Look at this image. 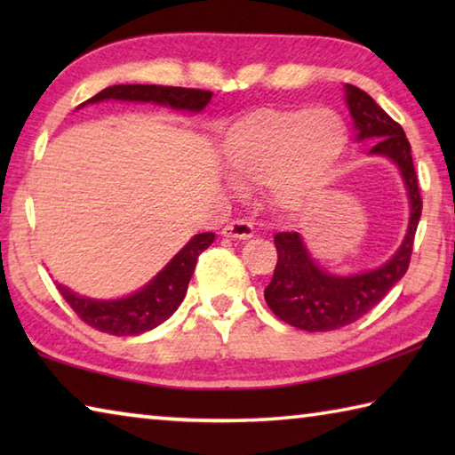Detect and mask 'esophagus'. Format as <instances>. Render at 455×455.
Listing matches in <instances>:
<instances>
[{"mask_svg": "<svg viewBox=\"0 0 455 455\" xmlns=\"http://www.w3.org/2000/svg\"><path fill=\"white\" fill-rule=\"evenodd\" d=\"M255 235V228L249 220L244 219H236V220H230L228 225L222 228V236L227 238H241V241H246V238H251Z\"/></svg>", "mask_w": 455, "mask_h": 455, "instance_id": "esophagus-1", "label": "esophagus"}]
</instances>
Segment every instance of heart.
I'll return each mask as SVG.
<instances>
[{"instance_id":"b5f03b06","label":"heart","mask_w":455,"mask_h":455,"mask_svg":"<svg viewBox=\"0 0 455 455\" xmlns=\"http://www.w3.org/2000/svg\"><path fill=\"white\" fill-rule=\"evenodd\" d=\"M345 142L331 110H259L228 130L225 158L236 184H271L276 203L297 211L325 188Z\"/></svg>"}]
</instances>
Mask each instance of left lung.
I'll return each mask as SVG.
<instances>
[{
    "label": "left lung",
    "instance_id": "obj_1",
    "mask_svg": "<svg viewBox=\"0 0 455 455\" xmlns=\"http://www.w3.org/2000/svg\"><path fill=\"white\" fill-rule=\"evenodd\" d=\"M357 140H377L371 154L387 156L403 176L411 217L402 246L383 267L353 276L329 275L315 265L299 233H276V267L265 301L276 317L303 331H335L363 317L410 268L413 238L421 217V195L411 146L403 128L367 92L345 84Z\"/></svg>",
    "mask_w": 455,
    "mask_h": 455
}]
</instances>
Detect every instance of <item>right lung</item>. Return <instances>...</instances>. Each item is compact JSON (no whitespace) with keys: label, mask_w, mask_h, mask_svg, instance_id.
I'll return each mask as SVG.
<instances>
[{"label":"right lung","mask_w":455,"mask_h":455,"mask_svg":"<svg viewBox=\"0 0 455 455\" xmlns=\"http://www.w3.org/2000/svg\"><path fill=\"white\" fill-rule=\"evenodd\" d=\"M212 92L176 86H150V84H120L98 92L86 104H96L102 100H128V102H154L171 106L174 110L200 112L211 102ZM214 241V233L195 235L187 246L160 271L154 279L134 295L116 299V301H94L80 297L58 284L60 295L72 307L78 317L102 333L130 337L140 335L164 323L179 309L187 295L190 276L195 273L200 252L209 249Z\"/></svg>","instance_id":"obj_1"}]
</instances>
